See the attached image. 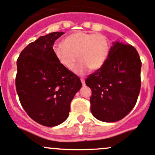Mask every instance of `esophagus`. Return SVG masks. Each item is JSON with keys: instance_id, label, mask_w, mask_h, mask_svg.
<instances>
[{"instance_id": "34e87169", "label": "esophagus", "mask_w": 155, "mask_h": 155, "mask_svg": "<svg viewBox=\"0 0 155 155\" xmlns=\"http://www.w3.org/2000/svg\"><path fill=\"white\" fill-rule=\"evenodd\" d=\"M81 82H82V85H85V79H84L83 78H82V79H81Z\"/></svg>"}]
</instances>
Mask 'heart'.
Listing matches in <instances>:
<instances>
[{
	"label": "heart",
	"mask_w": 155,
	"mask_h": 155,
	"mask_svg": "<svg viewBox=\"0 0 155 155\" xmlns=\"http://www.w3.org/2000/svg\"><path fill=\"white\" fill-rule=\"evenodd\" d=\"M64 43L54 45V54L58 61L70 70L74 68L79 58L80 63L74 70L79 75L85 74L90 69L101 68L110 51L107 38L101 33L75 31L66 38Z\"/></svg>",
	"instance_id": "1"
}]
</instances>
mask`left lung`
Returning a JSON list of instances; mask_svg holds the SVG:
<instances>
[{"instance_id":"8db88e82","label":"left lung","mask_w":155,"mask_h":155,"mask_svg":"<svg viewBox=\"0 0 155 155\" xmlns=\"http://www.w3.org/2000/svg\"><path fill=\"white\" fill-rule=\"evenodd\" d=\"M142 62L133 46L116 41L103 67L90 74L91 111L96 119L116 122L125 117L137 101Z\"/></svg>"}]
</instances>
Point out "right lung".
<instances>
[{"label":"right lung","mask_w":155,"mask_h":155,"mask_svg":"<svg viewBox=\"0 0 155 155\" xmlns=\"http://www.w3.org/2000/svg\"><path fill=\"white\" fill-rule=\"evenodd\" d=\"M64 34L41 36L21 51L16 61V88L21 105L33 120L45 127L67 119L70 103L82 87L79 76L54 54V41Z\"/></svg>","instance_id":"right-lung-1"}]
</instances>
